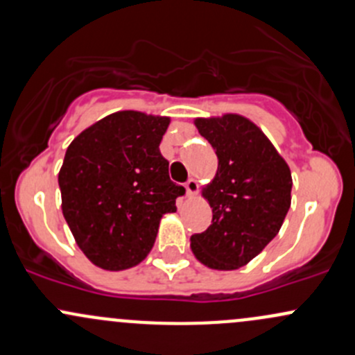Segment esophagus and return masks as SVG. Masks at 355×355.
I'll return each mask as SVG.
<instances>
[{
    "mask_svg": "<svg viewBox=\"0 0 355 355\" xmlns=\"http://www.w3.org/2000/svg\"><path fill=\"white\" fill-rule=\"evenodd\" d=\"M185 190H187L189 197L196 196V193H197V182L193 180V178H190L187 184H185Z\"/></svg>",
    "mask_w": 355,
    "mask_h": 355,
    "instance_id": "esophagus-1",
    "label": "esophagus"
}]
</instances>
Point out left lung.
Returning a JSON list of instances; mask_svg holds the SVG:
<instances>
[{"label":"left lung","instance_id":"8db88e82","mask_svg":"<svg viewBox=\"0 0 355 355\" xmlns=\"http://www.w3.org/2000/svg\"><path fill=\"white\" fill-rule=\"evenodd\" d=\"M193 124L214 148L218 171L202 189L212 225L190 236V248L206 267L234 270L279 233L291 207L293 177L262 129L243 115L199 117Z\"/></svg>","mask_w":355,"mask_h":355}]
</instances>
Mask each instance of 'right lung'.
<instances>
[{"label": "right lung", "mask_w": 355, "mask_h": 355, "mask_svg": "<svg viewBox=\"0 0 355 355\" xmlns=\"http://www.w3.org/2000/svg\"><path fill=\"white\" fill-rule=\"evenodd\" d=\"M170 117L121 110L78 134L59 170L62 216L93 266L125 270L143 262L159 221L185 192L159 153Z\"/></svg>", "instance_id": "1"}]
</instances>
